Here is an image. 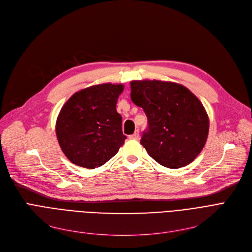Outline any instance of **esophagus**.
Listing matches in <instances>:
<instances>
[{"label":"esophagus","mask_w":252,"mask_h":252,"mask_svg":"<svg viewBox=\"0 0 252 252\" xmlns=\"http://www.w3.org/2000/svg\"><path fill=\"white\" fill-rule=\"evenodd\" d=\"M130 140H138L139 139V130H136L133 135L129 136Z\"/></svg>","instance_id":"esophagus-1"}]
</instances>
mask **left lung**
<instances>
[{
  "instance_id": "1",
  "label": "left lung",
  "mask_w": 252,
  "mask_h": 252,
  "mask_svg": "<svg viewBox=\"0 0 252 252\" xmlns=\"http://www.w3.org/2000/svg\"><path fill=\"white\" fill-rule=\"evenodd\" d=\"M130 98L148 118L141 144L168 168L190 164L205 146L209 118L204 106L185 86L143 79L130 82Z\"/></svg>"
}]
</instances>
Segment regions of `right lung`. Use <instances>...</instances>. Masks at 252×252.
I'll return each instance as SVG.
<instances>
[{"mask_svg":"<svg viewBox=\"0 0 252 252\" xmlns=\"http://www.w3.org/2000/svg\"><path fill=\"white\" fill-rule=\"evenodd\" d=\"M125 87L100 84L78 91L65 102L55 130L60 148L75 165L93 169L112 158L125 144L116 103Z\"/></svg>","mask_w":252,"mask_h":252,"instance_id":"add662e5","label":"right lung"}]
</instances>
